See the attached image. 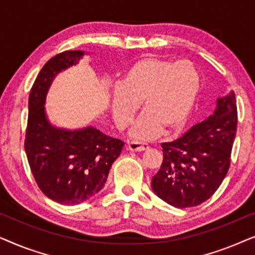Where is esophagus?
I'll return each mask as SVG.
<instances>
[{
	"instance_id": "esophagus-1",
	"label": "esophagus",
	"mask_w": 255,
	"mask_h": 255,
	"mask_svg": "<svg viewBox=\"0 0 255 255\" xmlns=\"http://www.w3.org/2000/svg\"><path fill=\"white\" fill-rule=\"evenodd\" d=\"M128 149L132 152H142L148 149V145L147 144H141V142L138 141H130L128 144Z\"/></svg>"
}]
</instances>
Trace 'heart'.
<instances>
[{
    "label": "heart",
    "mask_w": 255,
    "mask_h": 255,
    "mask_svg": "<svg viewBox=\"0 0 255 255\" xmlns=\"http://www.w3.org/2000/svg\"><path fill=\"white\" fill-rule=\"evenodd\" d=\"M200 88V74L189 60L141 58L127 69L111 94L114 121L118 128H125L141 102L145 110L131 128L132 138L151 140L163 128L177 131L187 123Z\"/></svg>",
    "instance_id": "obj_1"
}]
</instances>
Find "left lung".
Returning a JSON list of instances; mask_svg holds the SVG:
<instances>
[{
    "mask_svg": "<svg viewBox=\"0 0 255 255\" xmlns=\"http://www.w3.org/2000/svg\"><path fill=\"white\" fill-rule=\"evenodd\" d=\"M237 123L236 96L231 92L218 97L207 120L176 140L162 142L163 160L151 183L158 197L181 209L210 198L228 174Z\"/></svg>",
    "mask_w": 255,
    "mask_h": 255,
    "instance_id": "1",
    "label": "left lung"
}]
</instances>
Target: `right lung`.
Here are the masks:
<instances>
[{"label":"right lung","instance_id":"right-lung-1","mask_svg":"<svg viewBox=\"0 0 255 255\" xmlns=\"http://www.w3.org/2000/svg\"><path fill=\"white\" fill-rule=\"evenodd\" d=\"M85 52L65 51L50 59L38 74L29 95L24 148L40 190L60 204L76 205L99 193L107 182L124 142L94 127H55L45 109L46 96L59 73L78 65Z\"/></svg>","mask_w":255,"mask_h":255}]
</instances>
